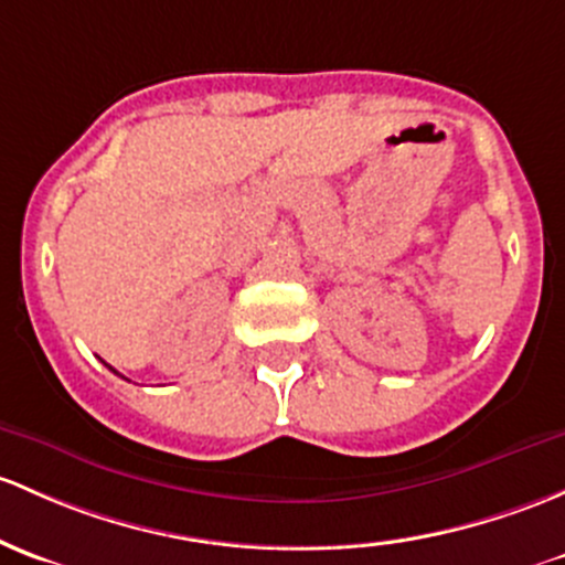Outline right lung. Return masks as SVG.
<instances>
[{
	"label": "right lung",
	"mask_w": 565,
	"mask_h": 565,
	"mask_svg": "<svg viewBox=\"0 0 565 565\" xmlns=\"http://www.w3.org/2000/svg\"><path fill=\"white\" fill-rule=\"evenodd\" d=\"M110 371H113V367H110Z\"/></svg>",
	"instance_id": "add662e5"
}]
</instances>
